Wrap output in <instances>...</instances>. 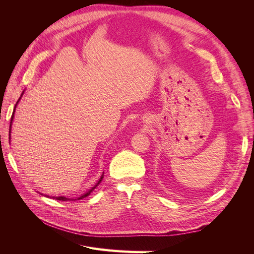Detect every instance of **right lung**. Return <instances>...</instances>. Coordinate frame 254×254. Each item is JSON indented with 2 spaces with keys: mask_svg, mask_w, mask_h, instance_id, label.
Segmentation results:
<instances>
[{
  "mask_svg": "<svg viewBox=\"0 0 254 254\" xmlns=\"http://www.w3.org/2000/svg\"><path fill=\"white\" fill-rule=\"evenodd\" d=\"M17 104H18V102H17ZM14 109H16V107H14ZM13 112H14V110H13ZM12 118H13V113H12V117H11V121H12ZM10 127H11V122H10ZM103 178H104V175L101 177V179H99L98 181H97V183L95 184V186L92 188L89 191H87L86 194H83V195H81V196H79L78 198H67V197H64V196H58V197H52L53 199H56V200H59V201H75V200H80V199H82V198H86L87 196H89L90 195V193L91 191H93L94 190V189L98 186L99 183H101V181L103 180ZM49 197V196H48Z\"/></svg>",
  "mask_w": 254,
  "mask_h": 254,
  "instance_id": "1",
  "label": "right lung"
}]
</instances>
